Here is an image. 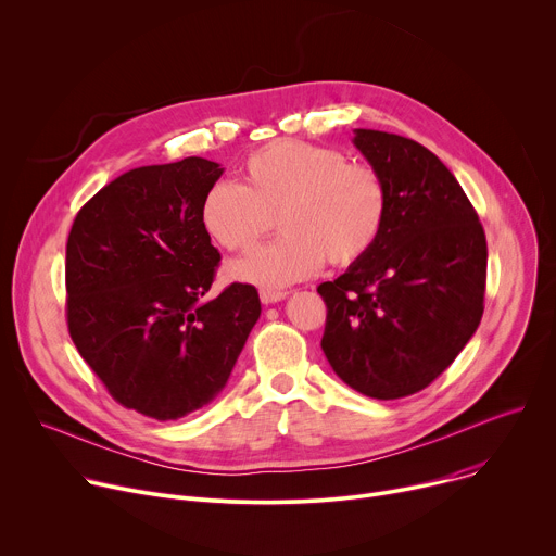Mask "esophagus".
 <instances>
[{
  "instance_id": "34e87169",
  "label": "esophagus",
  "mask_w": 556,
  "mask_h": 556,
  "mask_svg": "<svg viewBox=\"0 0 556 556\" xmlns=\"http://www.w3.org/2000/svg\"><path fill=\"white\" fill-rule=\"evenodd\" d=\"M286 296H288V292H283V290H262V292H260V299H262V303H266V305L277 303V301H281V299H286Z\"/></svg>"
}]
</instances>
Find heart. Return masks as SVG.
<instances>
[{
  "mask_svg": "<svg viewBox=\"0 0 556 556\" xmlns=\"http://www.w3.org/2000/svg\"><path fill=\"white\" fill-rule=\"evenodd\" d=\"M277 226L279 240L228 264L230 279L286 288L328 260L352 266L376 244L387 217L382 176L343 151L303 140H275L244 165V185L219 180L200 204V222L226 251H249Z\"/></svg>",
  "mask_w": 556,
  "mask_h": 556,
  "instance_id": "obj_1",
  "label": "heart"
}]
</instances>
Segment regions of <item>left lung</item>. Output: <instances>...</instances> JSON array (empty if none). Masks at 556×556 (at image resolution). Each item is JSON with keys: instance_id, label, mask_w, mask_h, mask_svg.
I'll return each mask as SVG.
<instances>
[{"instance_id": "left-lung-1", "label": "left lung", "mask_w": 556, "mask_h": 556, "mask_svg": "<svg viewBox=\"0 0 556 556\" xmlns=\"http://www.w3.org/2000/svg\"><path fill=\"white\" fill-rule=\"evenodd\" d=\"M354 144L387 187L371 251L319 292L324 354L337 376L378 401L431 384L478 330L486 235L455 176L420 142L354 129Z\"/></svg>"}]
</instances>
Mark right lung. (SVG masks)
Here are the masks:
<instances>
[{"label":"right lung","mask_w":556,"mask_h":556,"mask_svg":"<svg viewBox=\"0 0 556 556\" xmlns=\"http://www.w3.org/2000/svg\"><path fill=\"white\" fill-rule=\"evenodd\" d=\"M206 157L131 169L76 213L65 247L70 337L112 393L153 420L208 405L262 314L255 286L208 296L219 253L200 204Z\"/></svg>","instance_id":"obj_1"}]
</instances>
